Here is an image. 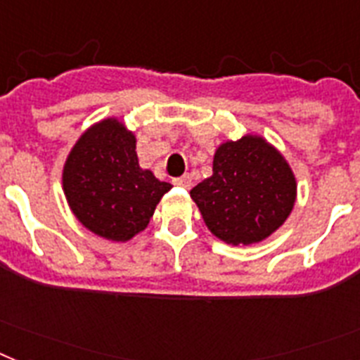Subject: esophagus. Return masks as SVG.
<instances>
[{"label":"esophagus","instance_id":"esophagus-1","mask_svg":"<svg viewBox=\"0 0 360 360\" xmlns=\"http://www.w3.org/2000/svg\"><path fill=\"white\" fill-rule=\"evenodd\" d=\"M174 185L188 190L190 186H192V179H190V175H183V177H177V179H174Z\"/></svg>","mask_w":360,"mask_h":360}]
</instances>
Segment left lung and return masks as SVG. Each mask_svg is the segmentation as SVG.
I'll list each match as a JSON object with an SVG mask.
<instances>
[{
  "label": "left lung",
  "mask_w": 360,
  "mask_h": 360,
  "mask_svg": "<svg viewBox=\"0 0 360 360\" xmlns=\"http://www.w3.org/2000/svg\"><path fill=\"white\" fill-rule=\"evenodd\" d=\"M205 225L231 245L258 243L283 225L295 207L297 179L276 148L258 135L219 144L212 175L190 190Z\"/></svg>",
  "instance_id": "8db88e82"
}]
</instances>
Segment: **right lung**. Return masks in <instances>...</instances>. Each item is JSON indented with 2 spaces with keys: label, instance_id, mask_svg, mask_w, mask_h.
<instances>
[{
  "label": "right lung",
  "instance_id": "1",
  "mask_svg": "<svg viewBox=\"0 0 360 360\" xmlns=\"http://www.w3.org/2000/svg\"><path fill=\"white\" fill-rule=\"evenodd\" d=\"M135 143L119 119H104L80 135L63 165L69 208L87 231L105 240L128 241L143 232L172 188L139 166Z\"/></svg>",
  "mask_w": 360,
  "mask_h": 360
}]
</instances>
